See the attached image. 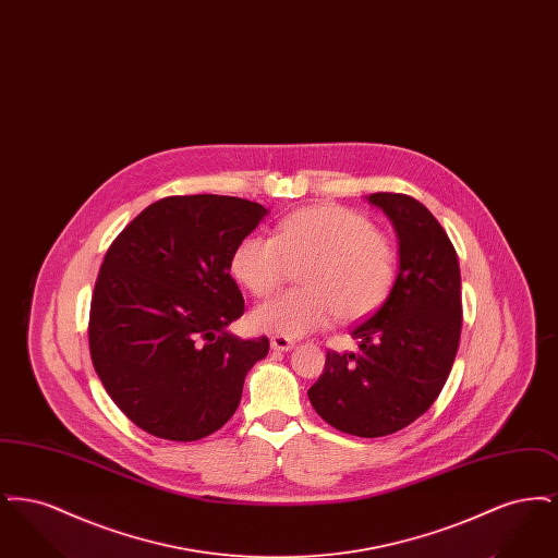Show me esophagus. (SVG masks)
I'll list each match as a JSON object with an SVG mask.
<instances>
[{
	"label": "esophagus",
	"mask_w": 558,
	"mask_h": 558,
	"mask_svg": "<svg viewBox=\"0 0 558 558\" xmlns=\"http://www.w3.org/2000/svg\"><path fill=\"white\" fill-rule=\"evenodd\" d=\"M271 349L274 351H291L294 343H292L291 339H287V337H271Z\"/></svg>",
	"instance_id": "esophagus-1"
}]
</instances>
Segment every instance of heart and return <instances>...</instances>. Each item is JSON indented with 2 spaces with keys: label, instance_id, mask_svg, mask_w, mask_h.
<instances>
[{
  "label": "heart",
  "instance_id": "1",
  "mask_svg": "<svg viewBox=\"0 0 558 558\" xmlns=\"http://www.w3.org/2000/svg\"><path fill=\"white\" fill-rule=\"evenodd\" d=\"M289 264H305V289L278 294L251 314L257 332L296 339L339 316L345 322L374 314L398 276V253L368 217L339 205L299 209L276 226L274 239L248 234L232 253L230 269L246 291L269 296Z\"/></svg>",
  "mask_w": 558,
  "mask_h": 558
}]
</instances>
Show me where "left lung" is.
<instances>
[{"label":"left lung","instance_id":"8db88e82","mask_svg":"<svg viewBox=\"0 0 558 558\" xmlns=\"http://www.w3.org/2000/svg\"><path fill=\"white\" fill-rule=\"evenodd\" d=\"M368 203L396 228V284L378 312L353 326L355 353H326L307 396L328 425L383 437L414 423L441 393L460 343L462 292L456 248L423 203L393 192Z\"/></svg>","mask_w":558,"mask_h":558}]
</instances>
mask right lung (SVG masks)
<instances>
[{
	"label": "right lung",
	"instance_id": "right-lung-1",
	"mask_svg": "<svg viewBox=\"0 0 558 558\" xmlns=\"http://www.w3.org/2000/svg\"><path fill=\"white\" fill-rule=\"evenodd\" d=\"M236 196H167L108 246L89 310V353L133 425L196 441L239 408L246 372L269 341L228 326L244 314L232 253L267 215Z\"/></svg>",
	"mask_w": 558,
	"mask_h": 558
}]
</instances>
